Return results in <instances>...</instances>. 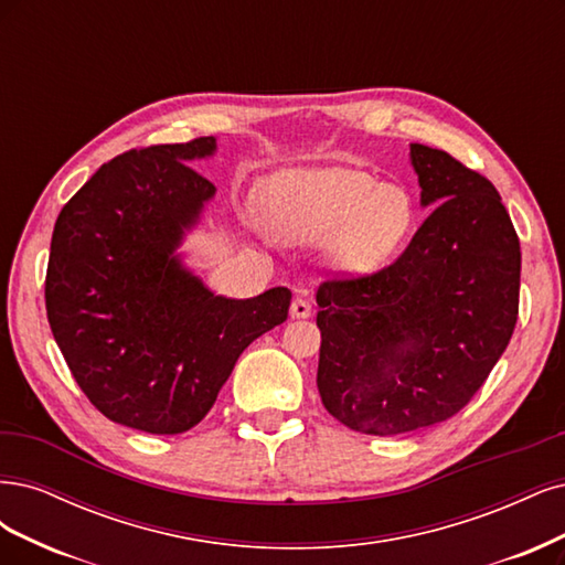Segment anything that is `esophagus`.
I'll use <instances>...</instances> for the list:
<instances>
[{"label": "esophagus", "mask_w": 565, "mask_h": 565, "mask_svg": "<svg viewBox=\"0 0 565 565\" xmlns=\"http://www.w3.org/2000/svg\"><path fill=\"white\" fill-rule=\"evenodd\" d=\"M290 317H294V319L312 317V302L305 300V298H296L294 302H290Z\"/></svg>", "instance_id": "esophagus-1"}]
</instances>
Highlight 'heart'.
<instances>
[{"instance_id":"heart-1","label":"heart","mask_w":565,"mask_h":565,"mask_svg":"<svg viewBox=\"0 0 565 565\" xmlns=\"http://www.w3.org/2000/svg\"><path fill=\"white\" fill-rule=\"evenodd\" d=\"M265 227L284 244L329 238L331 265L361 277L387 265L415 225L411 194L356 169H309L271 175L260 190Z\"/></svg>"}]
</instances>
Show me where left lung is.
Wrapping results in <instances>:
<instances>
[{
	"instance_id": "obj_1",
	"label": "left lung",
	"mask_w": 565,
	"mask_h": 565,
	"mask_svg": "<svg viewBox=\"0 0 565 565\" xmlns=\"http://www.w3.org/2000/svg\"><path fill=\"white\" fill-rule=\"evenodd\" d=\"M423 206L437 204L390 267L317 290V387L335 420L392 436L462 411L519 317L521 246L488 178L411 145Z\"/></svg>"
}]
</instances>
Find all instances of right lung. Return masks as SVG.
I'll list each match as a JSON object with an SVG mask.
<instances>
[{
    "instance_id": "right-lung-1",
    "label": "right lung",
    "mask_w": 565,
    "mask_h": 565,
    "mask_svg": "<svg viewBox=\"0 0 565 565\" xmlns=\"http://www.w3.org/2000/svg\"><path fill=\"white\" fill-rule=\"evenodd\" d=\"M213 152V136L124 152L53 227L51 333L88 402L124 427L183 434L202 423L239 354L288 317V288L223 298L175 256L215 194L188 163Z\"/></svg>"
}]
</instances>
